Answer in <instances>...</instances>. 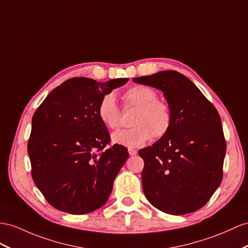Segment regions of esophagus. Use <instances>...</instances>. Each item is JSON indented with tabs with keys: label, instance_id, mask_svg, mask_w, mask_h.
<instances>
[{
	"label": "esophagus",
	"instance_id": "obj_1",
	"mask_svg": "<svg viewBox=\"0 0 248 248\" xmlns=\"http://www.w3.org/2000/svg\"><path fill=\"white\" fill-rule=\"evenodd\" d=\"M128 152H129V154H130L131 156H134V155L137 154V151H136L135 149H133V148H129V149H128Z\"/></svg>",
	"mask_w": 248,
	"mask_h": 248
}]
</instances>
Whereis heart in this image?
<instances>
[{
	"label": "heart",
	"instance_id": "obj_1",
	"mask_svg": "<svg viewBox=\"0 0 248 248\" xmlns=\"http://www.w3.org/2000/svg\"><path fill=\"white\" fill-rule=\"evenodd\" d=\"M123 99L125 107H135L137 111L132 118V128L112 134V140L129 148L140 147L153 136L161 138L172 124V111L166 101L157 99V92L147 86H134L126 90ZM98 117L106 126L118 129L122 124V112L114 95L106 94L97 107Z\"/></svg>",
	"mask_w": 248,
	"mask_h": 248
}]
</instances>
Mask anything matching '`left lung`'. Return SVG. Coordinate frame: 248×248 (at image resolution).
Returning a JSON list of instances; mask_svg holds the SVG:
<instances>
[{"label":"left lung","instance_id":"8db88e82","mask_svg":"<svg viewBox=\"0 0 248 248\" xmlns=\"http://www.w3.org/2000/svg\"><path fill=\"white\" fill-rule=\"evenodd\" d=\"M133 80L161 90L173 116L167 134L138 152L144 161L145 197L170 215L198 211L223 176L226 142L218 111L192 80L174 70Z\"/></svg>","mask_w":248,"mask_h":248}]
</instances>
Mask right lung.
<instances>
[{
    "label": "right lung",
    "mask_w": 248,
    "mask_h": 248,
    "mask_svg": "<svg viewBox=\"0 0 248 248\" xmlns=\"http://www.w3.org/2000/svg\"><path fill=\"white\" fill-rule=\"evenodd\" d=\"M128 80L70 78L50 92L33 114L27 145L31 175L59 211L88 214L108 201L129 153L119 144L106 149L111 139L97 107L104 95Z\"/></svg>",
    "instance_id": "right-lung-1"
}]
</instances>
